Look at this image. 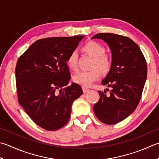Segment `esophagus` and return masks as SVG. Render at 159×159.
Here are the masks:
<instances>
[{
  "label": "esophagus",
  "instance_id": "obj_1",
  "mask_svg": "<svg viewBox=\"0 0 159 159\" xmlns=\"http://www.w3.org/2000/svg\"><path fill=\"white\" fill-rule=\"evenodd\" d=\"M89 89L85 88V87H83V92H84V93H87V92H89Z\"/></svg>",
  "mask_w": 159,
  "mask_h": 159
}]
</instances>
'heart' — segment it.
I'll return each mask as SVG.
<instances>
[{
  "label": "heart",
  "instance_id": "b5f03b06",
  "mask_svg": "<svg viewBox=\"0 0 159 159\" xmlns=\"http://www.w3.org/2000/svg\"><path fill=\"white\" fill-rule=\"evenodd\" d=\"M84 50L94 57L92 67L89 71H83L76 74L73 77L74 81L83 87H89L100 76V71L107 73L110 71L111 65V59L108 55L105 54L104 47L99 43L90 41L83 47ZM78 53L74 50L67 59V64L70 69L76 70L78 68Z\"/></svg>",
  "mask_w": 159,
  "mask_h": 159
}]
</instances>
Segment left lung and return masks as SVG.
I'll use <instances>...</instances> for the list:
<instances>
[{
  "mask_svg": "<svg viewBox=\"0 0 159 159\" xmlns=\"http://www.w3.org/2000/svg\"><path fill=\"white\" fill-rule=\"evenodd\" d=\"M103 40L111 52V65L102 85L111 89L98 91L100 98L94 105L99 120L114 125L129 116L139 105L147 79V63L138 45L127 37L100 33L92 37ZM109 90V89H106Z\"/></svg>",
  "mask_w": 159,
  "mask_h": 159,
  "instance_id": "left-lung-1",
  "label": "left lung"
}]
</instances>
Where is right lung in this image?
<instances>
[{
    "instance_id": "add662e5",
    "label": "right lung",
    "mask_w": 159,
    "mask_h": 159,
    "mask_svg": "<svg viewBox=\"0 0 159 159\" xmlns=\"http://www.w3.org/2000/svg\"><path fill=\"white\" fill-rule=\"evenodd\" d=\"M83 38L74 36L38 40L17 61L15 73L18 102L34 123L48 131L66 125L73 102L83 94L79 84L67 86L71 79L67 59Z\"/></svg>"
}]
</instances>
